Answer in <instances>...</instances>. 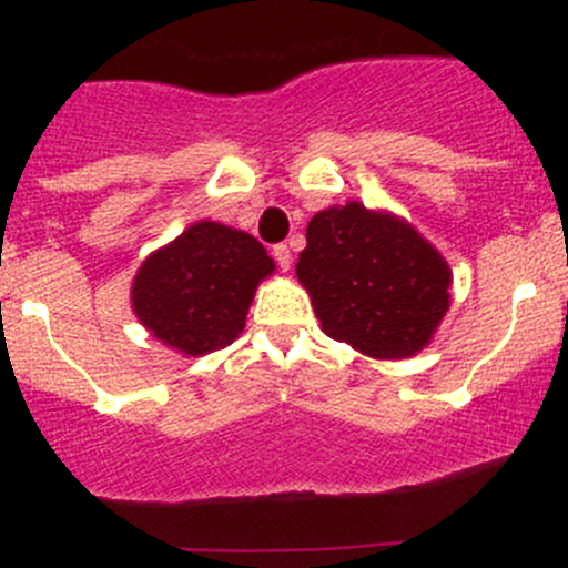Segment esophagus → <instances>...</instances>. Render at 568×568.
<instances>
[{"label":"esophagus","instance_id":"obj_1","mask_svg":"<svg viewBox=\"0 0 568 568\" xmlns=\"http://www.w3.org/2000/svg\"><path fill=\"white\" fill-rule=\"evenodd\" d=\"M272 255H274V261H277V266L283 268V272H288V268H291V250H288V244H277V247L272 250Z\"/></svg>","mask_w":568,"mask_h":568}]
</instances>
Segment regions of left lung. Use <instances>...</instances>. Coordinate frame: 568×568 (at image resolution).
I'll list each match as a JSON object with an SVG mask.
<instances>
[{"instance_id":"left-lung-1","label":"left lung","mask_w":568,"mask_h":568,"mask_svg":"<svg viewBox=\"0 0 568 568\" xmlns=\"http://www.w3.org/2000/svg\"><path fill=\"white\" fill-rule=\"evenodd\" d=\"M296 277L321 329L374 359H406L432 343L450 307L454 272L404 216L357 200L318 211Z\"/></svg>"}]
</instances>
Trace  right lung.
Instances as JSON below:
<instances>
[{"mask_svg": "<svg viewBox=\"0 0 568 568\" xmlns=\"http://www.w3.org/2000/svg\"><path fill=\"white\" fill-rule=\"evenodd\" d=\"M272 274L255 236L200 220L140 263L131 311L162 346L203 357L242 335L257 285Z\"/></svg>", "mask_w": 568, "mask_h": 568, "instance_id": "obj_1", "label": "right lung"}]
</instances>
